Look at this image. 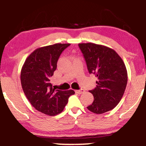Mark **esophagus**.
Returning a JSON list of instances; mask_svg holds the SVG:
<instances>
[{
    "label": "esophagus",
    "instance_id": "1",
    "mask_svg": "<svg viewBox=\"0 0 146 146\" xmlns=\"http://www.w3.org/2000/svg\"><path fill=\"white\" fill-rule=\"evenodd\" d=\"M85 90L84 89H80V90H75V93H78V94H82V93H84Z\"/></svg>",
    "mask_w": 146,
    "mask_h": 146
}]
</instances>
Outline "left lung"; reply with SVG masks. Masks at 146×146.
Masks as SVG:
<instances>
[{
  "label": "left lung",
  "instance_id": "8db88e82",
  "mask_svg": "<svg viewBox=\"0 0 146 146\" xmlns=\"http://www.w3.org/2000/svg\"><path fill=\"white\" fill-rule=\"evenodd\" d=\"M78 46L89 73L98 78L96 87L89 91L94 100L87 108L96 114L111 110L121 101L126 88L128 74L124 62L116 51L106 46L94 43Z\"/></svg>",
  "mask_w": 146,
  "mask_h": 146
}]
</instances>
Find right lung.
I'll return each instance as SVG.
<instances>
[{
    "instance_id": "add662e5",
    "label": "right lung",
    "mask_w": 146,
    "mask_h": 146,
    "mask_svg": "<svg viewBox=\"0 0 146 146\" xmlns=\"http://www.w3.org/2000/svg\"><path fill=\"white\" fill-rule=\"evenodd\" d=\"M70 44H55L35 50L21 70V85L31 104L39 112L54 116L61 113L73 90L62 91L52 87L50 78L56 70L60 55Z\"/></svg>"
}]
</instances>
